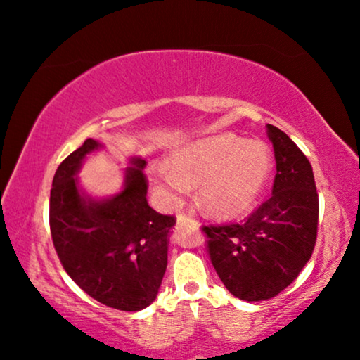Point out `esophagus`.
Listing matches in <instances>:
<instances>
[{"instance_id":"1","label":"esophagus","mask_w":360,"mask_h":360,"mask_svg":"<svg viewBox=\"0 0 360 360\" xmlns=\"http://www.w3.org/2000/svg\"><path fill=\"white\" fill-rule=\"evenodd\" d=\"M188 224H196V221L193 218H190V216H185V214H179V218H176V226H188Z\"/></svg>"}]
</instances>
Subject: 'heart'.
Masks as SVG:
<instances>
[{"mask_svg": "<svg viewBox=\"0 0 360 360\" xmlns=\"http://www.w3.org/2000/svg\"><path fill=\"white\" fill-rule=\"evenodd\" d=\"M272 169V150L265 142L221 132L179 147L170 154L169 164L155 162L147 175L165 206H179L190 185H198V203L206 213L238 218L257 203Z\"/></svg>", "mask_w": 360, "mask_h": 360, "instance_id": "heart-1", "label": "heart"}]
</instances>
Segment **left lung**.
I'll return each instance as SVG.
<instances>
[{"instance_id": "left-lung-1", "label": "left lung", "mask_w": 360, "mask_h": 360, "mask_svg": "<svg viewBox=\"0 0 360 360\" xmlns=\"http://www.w3.org/2000/svg\"><path fill=\"white\" fill-rule=\"evenodd\" d=\"M277 175L272 196L244 223L206 226L216 274L236 298L262 302L288 287L311 257L318 229L313 169L297 144L267 124Z\"/></svg>"}]
</instances>
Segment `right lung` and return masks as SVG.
I'll list each match as a JSON object with an SVG mask.
<instances>
[{
  "instance_id": "add662e5",
  "label": "right lung",
  "mask_w": 360,
  "mask_h": 360,
  "mask_svg": "<svg viewBox=\"0 0 360 360\" xmlns=\"http://www.w3.org/2000/svg\"><path fill=\"white\" fill-rule=\"evenodd\" d=\"M105 149L86 139L58 165L51 190V233L58 259L83 292L106 307L141 311L157 298L175 218L147 203L146 160L129 157L122 186L86 193L78 179L88 155Z\"/></svg>"
}]
</instances>
